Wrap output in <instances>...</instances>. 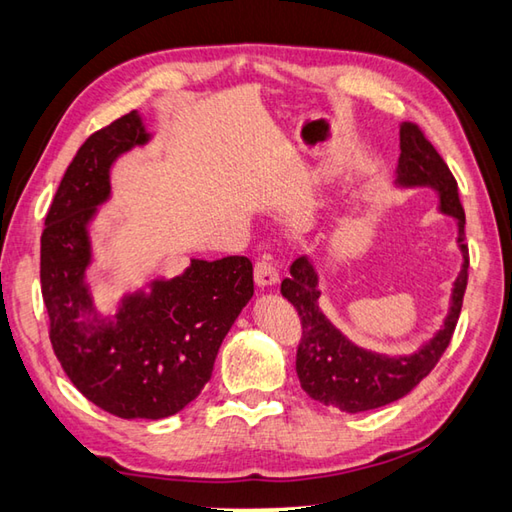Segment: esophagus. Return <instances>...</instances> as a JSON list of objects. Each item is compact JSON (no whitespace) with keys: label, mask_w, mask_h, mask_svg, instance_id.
Wrapping results in <instances>:
<instances>
[{"label":"esophagus","mask_w":512,"mask_h":512,"mask_svg":"<svg viewBox=\"0 0 512 512\" xmlns=\"http://www.w3.org/2000/svg\"><path fill=\"white\" fill-rule=\"evenodd\" d=\"M255 282L257 286H275L280 282V273H277V268L273 266V262L268 257L257 259L255 264Z\"/></svg>","instance_id":"1"}]
</instances>
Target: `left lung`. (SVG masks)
<instances>
[{
	"label": "left lung",
	"instance_id": "8db88e82",
	"mask_svg": "<svg viewBox=\"0 0 512 512\" xmlns=\"http://www.w3.org/2000/svg\"><path fill=\"white\" fill-rule=\"evenodd\" d=\"M396 183L403 188L430 185L439 192V210L457 219L459 226L457 244L463 255L461 273L454 280L448 318L430 342H425L410 356L396 358L353 345L320 311L318 273L309 257H297L291 264V277L282 282V295L295 306L302 322V338L295 358V371L302 389L313 401L338 407L349 414L394 403L410 394L430 374L450 345L468 286L470 257L466 244V212L461 208L457 181L441 154L427 141L421 127L414 123L401 125Z\"/></svg>",
	"mask_w": 512,
	"mask_h": 512
}]
</instances>
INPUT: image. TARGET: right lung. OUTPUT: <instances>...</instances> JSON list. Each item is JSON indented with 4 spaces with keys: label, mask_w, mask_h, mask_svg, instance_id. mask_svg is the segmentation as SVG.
I'll use <instances>...</instances> for the list:
<instances>
[{
    "label": "right lung",
    "mask_w": 512,
    "mask_h": 512,
    "mask_svg": "<svg viewBox=\"0 0 512 512\" xmlns=\"http://www.w3.org/2000/svg\"><path fill=\"white\" fill-rule=\"evenodd\" d=\"M150 134L138 111L91 134L64 172L44 219L40 282L49 338L78 392L120 418L181 412L212 376L217 351L253 297V264L232 255L192 259L185 273L123 297L114 320L100 318L85 271L89 221L111 194L109 170Z\"/></svg>",
    "instance_id": "add662e5"
}]
</instances>
